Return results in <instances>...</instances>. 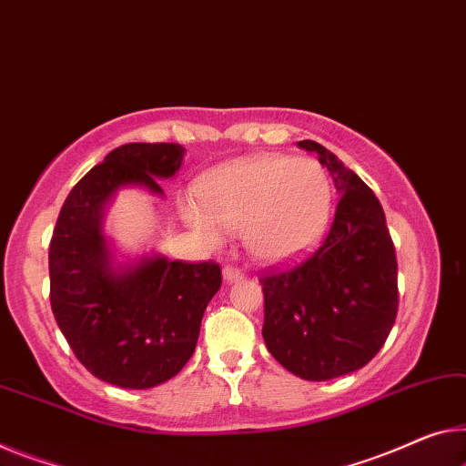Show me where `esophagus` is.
<instances>
[{"instance_id": "esophagus-1", "label": "esophagus", "mask_w": 466, "mask_h": 466, "mask_svg": "<svg viewBox=\"0 0 466 466\" xmlns=\"http://www.w3.org/2000/svg\"><path fill=\"white\" fill-rule=\"evenodd\" d=\"M241 277H243V273H241L239 268H235V267H228V264H227V267L223 268V279H225L227 283H235V281H239Z\"/></svg>"}]
</instances>
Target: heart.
Returning a JSON list of instances; mask_svg holds the SVG:
<instances>
[{
    "label": "heart",
    "mask_w": 466,
    "mask_h": 466,
    "mask_svg": "<svg viewBox=\"0 0 466 466\" xmlns=\"http://www.w3.org/2000/svg\"><path fill=\"white\" fill-rule=\"evenodd\" d=\"M199 199L183 206V218L206 239L220 227L243 231L256 260L285 264L317 246L331 217L333 189L312 158L256 154L214 168L199 183Z\"/></svg>",
    "instance_id": "heart-1"
}]
</instances>
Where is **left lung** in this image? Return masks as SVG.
<instances>
[{
	"mask_svg": "<svg viewBox=\"0 0 466 466\" xmlns=\"http://www.w3.org/2000/svg\"><path fill=\"white\" fill-rule=\"evenodd\" d=\"M298 146L319 154L339 202L317 252L260 279L262 338L289 373L329 381L362 369L388 339L398 314V262L369 185L320 143L304 139Z\"/></svg>",
	"mask_w": 466,
	"mask_h": 466,
	"instance_id": "obj_1",
	"label": "left lung"
}]
</instances>
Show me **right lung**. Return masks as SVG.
Returning a JSON list of instances; mask_svg holds the SVG:
<instances>
[{"label":"right lung","mask_w":466,"mask_h":466,"mask_svg":"<svg viewBox=\"0 0 466 466\" xmlns=\"http://www.w3.org/2000/svg\"><path fill=\"white\" fill-rule=\"evenodd\" d=\"M178 143H127L93 167L64 202L49 243V299L60 331L91 375L125 390L156 388L189 360L223 277L217 262L141 256L118 262L104 214L123 187L164 196L181 168Z\"/></svg>","instance_id":"obj_1"}]
</instances>
